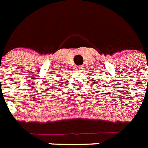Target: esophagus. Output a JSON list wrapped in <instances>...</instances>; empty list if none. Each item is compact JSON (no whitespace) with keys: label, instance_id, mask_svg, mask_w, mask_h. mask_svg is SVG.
<instances>
[{"label":"esophagus","instance_id":"1","mask_svg":"<svg viewBox=\"0 0 148 148\" xmlns=\"http://www.w3.org/2000/svg\"><path fill=\"white\" fill-rule=\"evenodd\" d=\"M78 70H82V69H83V66H79L76 67Z\"/></svg>","mask_w":148,"mask_h":148}]
</instances>
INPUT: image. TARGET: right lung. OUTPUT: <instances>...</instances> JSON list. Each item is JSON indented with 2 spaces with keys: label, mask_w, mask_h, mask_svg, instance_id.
I'll use <instances>...</instances> for the list:
<instances>
[{
  "label": "right lung",
  "mask_w": 148,
  "mask_h": 148,
  "mask_svg": "<svg viewBox=\"0 0 148 148\" xmlns=\"http://www.w3.org/2000/svg\"><path fill=\"white\" fill-rule=\"evenodd\" d=\"M55 85H56V84H55ZM51 86H52V85H51Z\"/></svg>",
  "instance_id": "add662e5"
}]
</instances>
